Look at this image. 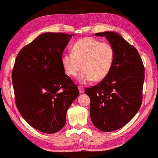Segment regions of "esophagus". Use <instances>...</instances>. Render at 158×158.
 Masks as SVG:
<instances>
[{
    "label": "esophagus",
    "instance_id": "obj_1",
    "mask_svg": "<svg viewBox=\"0 0 158 158\" xmlns=\"http://www.w3.org/2000/svg\"><path fill=\"white\" fill-rule=\"evenodd\" d=\"M78 90H79V92L80 93H82L85 92V89H84V87H83V86H78Z\"/></svg>",
    "mask_w": 158,
    "mask_h": 158
}]
</instances>
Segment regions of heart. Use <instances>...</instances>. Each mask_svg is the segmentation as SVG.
<instances>
[{
    "label": "heart",
    "instance_id": "obj_1",
    "mask_svg": "<svg viewBox=\"0 0 158 158\" xmlns=\"http://www.w3.org/2000/svg\"><path fill=\"white\" fill-rule=\"evenodd\" d=\"M115 51L112 45L93 37H83L73 44L72 53L61 57V63L67 75L76 76L81 68L78 81L83 84L93 80L99 82L107 76L113 66Z\"/></svg>",
    "mask_w": 158,
    "mask_h": 158
}]
</instances>
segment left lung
<instances>
[{"label": "left lung", "instance_id": "obj_1", "mask_svg": "<svg viewBox=\"0 0 158 158\" xmlns=\"http://www.w3.org/2000/svg\"><path fill=\"white\" fill-rule=\"evenodd\" d=\"M106 37L115 51L113 66L97 85L85 89L91 99L92 123L102 131L117 130L132 118L143 102L144 67L138 50L121 35L107 31Z\"/></svg>", "mask_w": 158, "mask_h": 158}]
</instances>
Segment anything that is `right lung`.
<instances>
[{"instance_id": "right-lung-1", "label": "right lung", "mask_w": 158, "mask_h": 158, "mask_svg": "<svg viewBox=\"0 0 158 158\" xmlns=\"http://www.w3.org/2000/svg\"><path fill=\"white\" fill-rule=\"evenodd\" d=\"M72 35L41 34L22 48L15 60L11 78L16 107L26 121L41 132L60 131L67 110L78 97V87L61 63Z\"/></svg>"}]
</instances>
